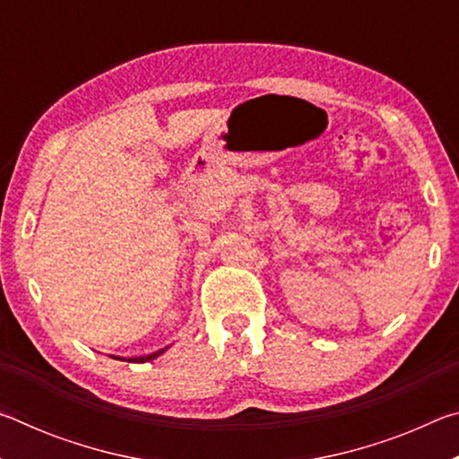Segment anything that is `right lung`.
<instances>
[{"label":"right lung","instance_id":"1","mask_svg":"<svg viewBox=\"0 0 459 459\" xmlns=\"http://www.w3.org/2000/svg\"><path fill=\"white\" fill-rule=\"evenodd\" d=\"M161 352H166V348H161V351L153 352V354H147V356H137V359H129V362H147V360H153V359H158V356H160ZM119 360H121V359H119Z\"/></svg>","mask_w":459,"mask_h":459}]
</instances>
